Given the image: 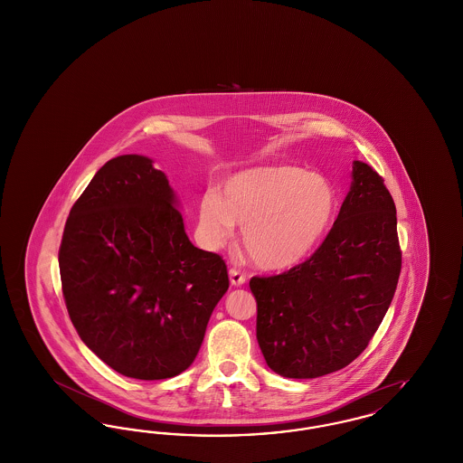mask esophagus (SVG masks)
<instances>
[{
	"label": "esophagus",
	"instance_id": "esophagus-1",
	"mask_svg": "<svg viewBox=\"0 0 463 463\" xmlns=\"http://www.w3.org/2000/svg\"><path fill=\"white\" fill-rule=\"evenodd\" d=\"M229 278H231V285H234V287H241L246 283V274L236 267L229 269Z\"/></svg>",
	"mask_w": 463,
	"mask_h": 463
}]
</instances>
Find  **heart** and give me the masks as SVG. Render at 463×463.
I'll use <instances>...</instances> for the list:
<instances>
[{
    "label": "heart",
    "mask_w": 463,
    "mask_h": 463,
    "mask_svg": "<svg viewBox=\"0 0 463 463\" xmlns=\"http://www.w3.org/2000/svg\"><path fill=\"white\" fill-rule=\"evenodd\" d=\"M336 208L330 182L293 165H272L231 176L223 198L206 193L199 229L210 244L227 241L242 225V242L262 269L300 264L325 240Z\"/></svg>",
    "instance_id": "heart-1"
}]
</instances>
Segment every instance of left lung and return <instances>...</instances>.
<instances>
[{
  "label": "left lung",
  "mask_w": 463,
  "mask_h": 463,
  "mask_svg": "<svg viewBox=\"0 0 463 463\" xmlns=\"http://www.w3.org/2000/svg\"><path fill=\"white\" fill-rule=\"evenodd\" d=\"M353 176L328 236L307 260L250 279L260 351L287 378H317L351 364L396 293L402 251L394 199L366 163L355 161Z\"/></svg>",
  "instance_id": "left-lung-1"
}]
</instances>
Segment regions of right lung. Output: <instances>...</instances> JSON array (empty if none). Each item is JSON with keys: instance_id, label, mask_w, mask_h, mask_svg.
Here are the masks:
<instances>
[{"instance_id": "obj_1", "label": "right lung", "mask_w": 463, "mask_h": 463, "mask_svg": "<svg viewBox=\"0 0 463 463\" xmlns=\"http://www.w3.org/2000/svg\"><path fill=\"white\" fill-rule=\"evenodd\" d=\"M174 204L168 178L149 157L118 156L72 204L59 248L74 328L130 378L187 370L229 288L223 259L189 241Z\"/></svg>"}]
</instances>
